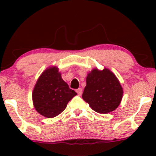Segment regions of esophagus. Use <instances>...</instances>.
I'll return each mask as SVG.
<instances>
[{
	"instance_id": "esophagus-1",
	"label": "esophagus",
	"mask_w": 156,
	"mask_h": 156,
	"mask_svg": "<svg viewBox=\"0 0 156 156\" xmlns=\"http://www.w3.org/2000/svg\"><path fill=\"white\" fill-rule=\"evenodd\" d=\"M76 93L78 94V95L79 96H81L82 94V88H79V89H77L76 90Z\"/></svg>"
}]
</instances>
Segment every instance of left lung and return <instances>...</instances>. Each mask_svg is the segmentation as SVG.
<instances>
[{
  "mask_svg": "<svg viewBox=\"0 0 156 156\" xmlns=\"http://www.w3.org/2000/svg\"><path fill=\"white\" fill-rule=\"evenodd\" d=\"M82 99L96 112L108 114L114 111L123 97V89L115 74L108 69H94L87 74Z\"/></svg>",
  "mask_w": 156,
  "mask_h": 156,
  "instance_id": "8db88e82",
  "label": "left lung"
}]
</instances>
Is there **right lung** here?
<instances>
[{
    "label": "right lung",
    "instance_id": "1",
    "mask_svg": "<svg viewBox=\"0 0 156 156\" xmlns=\"http://www.w3.org/2000/svg\"><path fill=\"white\" fill-rule=\"evenodd\" d=\"M76 94L62 79L58 68L52 67L38 78L32 97L36 111L44 117L53 118L61 114Z\"/></svg>",
    "mask_w": 156,
    "mask_h": 156
}]
</instances>
